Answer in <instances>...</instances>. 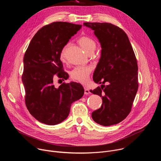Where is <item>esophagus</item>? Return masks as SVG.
Wrapping results in <instances>:
<instances>
[{
  "label": "esophagus",
  "instance_id": "obj_1",
  "mask_svg": "<svg viewBox=\"0 0 161 161\" xmlns=\"http://www.w3.org/2000/svg\"><path fill=\"white\" fill-rule=\"evenodd\" d=\"M84 93H85V94H86V95H88V94H91L90 90H89L88 88H85V92H84Z\"/></svg>",
  "mask_w": 161,
  "mask_h": 161
}]
</instances>
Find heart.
Here are the masks:
<instances>
[{
  "label": "heart",
  "instance_id": "1",
  "mask_svg": "<svg viewBox=\"0 0 161 161\" xmlns=\"http://www.w3.org/2000/svg\"><path fill=\"white\" fill-rule=\"evenodd\" d=\"M78 42L82 48L88 53L91 52H94L96 47L95 41L88 36H81L78 39ZM66 49L67 45L65 46L60 52V58L62 60L65 59ZM92 70V67L90 65L78 66L71 71V76L73 80L80 83H86L88 81Z\"/></svg>",
  "mask_w": 161,
  "mask_h": 161
}]
</instances>
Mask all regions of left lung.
<instances>
[{
  "label": "left lung",
  "mask_w": 161,
  "mask_h": 161,
  "mask_svg": "<svg viewBox=\"0 0 161 161\" xmlns=\"http://www.w3.org/2000/svg\"><path fill=\"white\" fill-rule=\"evenodd\" d=\"M83 25L94 31L102 48L93 80L103 85L91 92L102 97L103 104L92 112V117L101 125L117 124L130 112L138 88L134 52L128 36L120 27L109 23L85 22Z\"/></svg>",
  "instance_id": "left-lung-1"
}]
</instances>
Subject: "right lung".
Returning <instances> with one entry per match:
<instances>
[{"label": "right lung", "instance_id": "right-lung-1", "mask_svg": "<svg viewBox=\"0 0 161 161\" xmlns=\"http://www.w3.org/2000/svg\"><path fill=\"white\" fill-rule=\"evenodd\" d=\"M81 25L56 21L40 29L32 39L24 57L21 76L25 90V101L39 122L56 125L69 115L72 103L82 97L84 88L78 83H63L55 87L53 78H68L60 54Z\"/></svg>", "mask_w": 161, "mask_h": 161}]
</instances>
